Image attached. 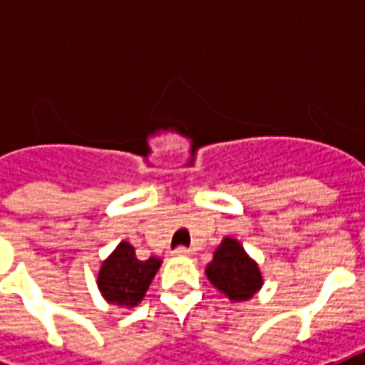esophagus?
I'll list each match as a JSON object with an SVG mask.
<instances>
[{
	"label": "esophagus",
	"instance_id": "1",
	"mask_svg": "<svg viewBox=\"0 0 365 365\" xmlns=\"http://www.w3.org/2000/svg\"><path fill=\"white\" fill-rule=\"evenodd\" d=\"M174 254L175 256H191V248H187V246H178Z\"/></svg>",
	"mask_w": 365,
	"mask_h": 365
}]
</instances>
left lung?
Masks as SVG:
<instances>
[{"instance_id":"1","label":"left lung","mask_w":365,"mask_h":365,"mask_svg":"<svg viewBox=\"0 0 365 365\" xmlns=\"http://www.w3.org/2000/svg\"><path fill=\"white\" fill-rule=\"evenodd\" d=\"M207 277L232 301L250 299L262 287L260 269L235 238H225L207 266Z\"/></svg>"}]
</instances>
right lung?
<instances>
[{
	"instance_id": "add662e5",
	"label": "right lung",
	"mask_w": 365,
	"mask_h": 365,
	"mask_svg": "<svg viewBox=\"0 0 365 365\" xmlns=\"http://www.w3.org/2000/svg\"><path fill=\"white\" fill-rule=\"evenodd\" d=\"M160 264L162 260L154 256L144 262L138 260L135 248L128 242H120L101 266L97 277L99 291L111 305L135 307L144 297Z\"/></svg>"
}]
</instances>
